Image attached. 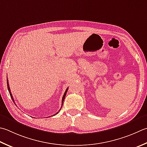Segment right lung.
Listing matches in <instances>:
<instances>
[{
	"label": "right lung",
	"instance_id": "1",
	"mask_svg": "<svg viewBox=\"0 0 147 147\" xmlns=\"http://www.w3.org/2000/svg\"><path fill=\"white\" fill-rule=\"evenodd\" d=\"M7 89H8V90H9V94H10V96H11V99H12V100H13V101L14 102V104H15V102H14V99H13V96H12V94H11V90H10V88H9V82H8V80H7ZM67 90H68V88L66 89V90H65V92H64V96H63V97H62V106H61V108H60V110H61V108H62V105H63V103H64V99H65V96H66V94H67ZM59 110V111H60ZM59 111L57 112V113H56L55 114V115H53V116H54V115H57V113H59Z\"/></svg>",
	"mask_w": 147,
	"mask_h": 147
}]
</instances>
